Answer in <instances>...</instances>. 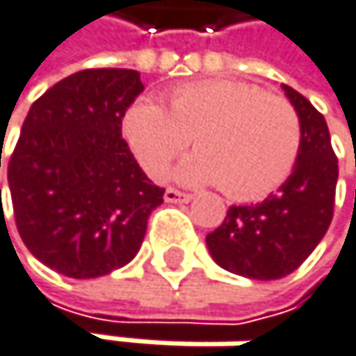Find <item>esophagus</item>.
<instances>
[{"label":"esophagus","instance_id":"esophagus-1","mask_svg":"<svg viewBox=\"0 0 356 356\" xmlns=\"http://www.w3.org/2000/svg\"><path fill=\"white\" fill-rule=\"evenodd\" d=\"M163 199H166V203H188V201H193V195L181 193V190H177V188H166Z\"/></svg>","mask_w":356,"mask_h":356}]
</instances>
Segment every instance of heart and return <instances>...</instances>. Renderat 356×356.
I'll return each instance as SVG.
<instances>
[{"label":"heart","instance_id":"obj_1","mask_svg":"<svg viewBox=\"0 0 356 356\" xmlns=\"http://www.w3.org/2000/svg\"><path fill=\"white\" fill-rule=\"evenodd\" d=\"M122 135L153 179H163L190 140L197 148L177 170L190 186L218 184L232 199H260L293 170L302 148V122L282 96L241 81H199L175 87L163 109L133 102Z\"/></svg>","mask_w":356,"mask_h":356}]
</instances>
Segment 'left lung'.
<instances>
[{
	"mask_svg": "<svg viewBox=\"0 0 356 356\" xmlns=\"http://www.w3.org/2000/svg\"><path fill=\"white\" fill-rule=\"evenodd\" d=\"M282 89L302 122L293 172L262 203L232 205L223 223L205 236L218 267L252 280L293 273L324 238L335 208L339 168L326 120L293 87Z\"/></svg>",
	"mask_w": 356,
	"mask_h": 356,
	"instance_id": "8db88e82",
	"label": "left lung"
}]
</instances>
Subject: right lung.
I'll return each instance as SVG.
<instances>
[{
	"label": "right lung",
	"mask_w": 356,
	"mask_h": 356,
	"mask_svg": "<svg viewBox=\"0 0 356 356\" xmlns=\"http://www.w3.org/2000/svg\"><path fill=\"white\" fill-rule=\"evenodd\" d=\"M142 91L135 70H83L49 87L21 127L8 159L15 223L32 256L67 278L131 262L163 203L122 138Z\"/></svg>",
	"instance_id": "right-lung-1"
}]
</instances>
